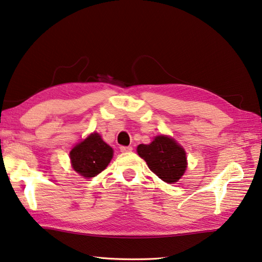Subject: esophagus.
<instances>
[{
	"instance_id": "34e87169",
	"label": "esophagus",
	"mask_w": 262,
	"mask_h": 262,
	"mask_svg": "<svg viewBox=\"0 0 262 262\" xmlns=\"http://www.w3.org/2000/svg\"><path fill=\"white\" fill-rule=\"evenodd\" d=\"M121 151L130 152V151H132V147L131 146H121Z\"/></svg>"
}]
</instances>
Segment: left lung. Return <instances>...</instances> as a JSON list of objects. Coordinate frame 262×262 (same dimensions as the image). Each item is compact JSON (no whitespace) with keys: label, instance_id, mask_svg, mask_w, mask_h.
<instances>
[{"label":"left lung","instance_id":"left-lung-1","mask_svg":"<svg viewBox=\"0 0 262 262\" xmlns=\"http://www.w3.org/2000/svg\"><path fill=\"white\" fill-rule=\"evenodd\" d=\"M137 151L146 161L150 171L163 181L173 184L185 173L186 152L169 137L157 136L151 144L138 146Z\"/></svg>","mask_w":262,"mask_h":262}]
</instances>
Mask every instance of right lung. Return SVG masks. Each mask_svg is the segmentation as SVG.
Returning <instances> with one entry per match:
<instances>
[{
    "mask_svg": "<svg viewBox=\"0 0 262 262\" xmlns=\"http://www.w3.org/2000/svg\"><path fill=\"white\" fill-rule=\"evenodd\" d=\"M70 156L73 169L83 177L91 178L99 174L110 164L113 149L98 133H92L73 148Z\"/></svg>",
    "mask_w": 262,
    "mask_h": 262,
    "instance_id": "1",
    "label": "right lung"
}]
</instances>
